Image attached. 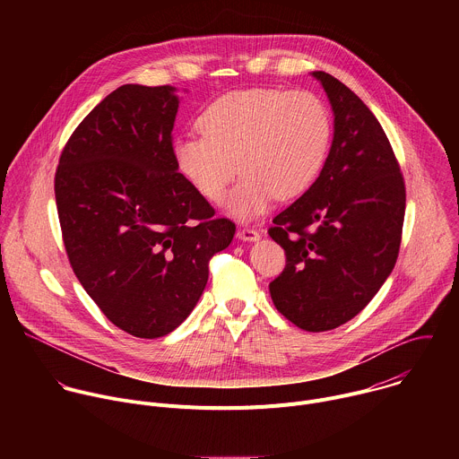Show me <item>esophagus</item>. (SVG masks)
<instances>
[{"label":"esophagus","instance_id":"obj_1","mask_svg":"<svg viewBox=\"0 0 459 459\" xmlns=\"http://www.w3.org/2000/svg\"><path fill=\"white\" fill-rule=\"evenodd\" d=\"M236 236H238V239H241V241H257V239H259V232L254 230V229H248V227L238 229Z\"/></svg>","mask_w":459,"mask_h":459}]
</instances>
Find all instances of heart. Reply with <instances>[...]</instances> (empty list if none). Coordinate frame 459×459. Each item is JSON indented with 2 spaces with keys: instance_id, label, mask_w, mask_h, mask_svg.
I'll use <instances>...</instances> for the list:
<instances>
[{
  "instance_id": "1",
  "label": "heart",
  "mask_w": 459,
  "mask_h": 459,
  "mask_svg": "<svg viewBox=\"0 0 459 459\" xmlns=\"http://www.w3.org/2000/svg\"><path fill=\"white\" fill-rule=\"evenodd\" d=\"M204 136L183 134L174 152L179 170L205 200L220 202L243 172L227 209L239 220L264 214L274 198L292 200L316 181L331 145V114L308 91L245 89L211 103Z\"/></svg>"
}]
</instances>
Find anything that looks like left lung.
Here are the masks:
<instances>
[{
	"instance_id": "8db88e82",
	"label": "left lung",
	"mask_w": 459,
	"mask_h": 459,
	"mask_svg": "<svg viewBox=\"0 0 459 459\" xmlns=\"http://www.w3.org/2000/svg\"><path fill=\"white\" fill-rule=\"evenodd\" d=\"M334 138L317 179L269 229L287 254L269 285L276 308L308 333L333 331L359 314L396 265L405 183L370 108L323 71Z\"/></svg>"
}]
</instances>
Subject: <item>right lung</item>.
Returning a JSON list of instances; mask_svg holds the SVG:
<instances>
[{
  "instance_id": "right-lung-1",
  "label": "right lung",
  "mask_w": 459,
  "mask_h": 459,
  "mask_svg": "<svg viewBox=\"0 0 459 459\" xmlns=\"http://www.w3.org/2000/svg\"><path fill=\"white\" fill-rule=\"evenodd\" d=\"M176 87L121 85L78 125L54 179L73 271L121 331L154 340L204 294L236 225L178 172Z\"/></svg>"
}]
</instances>
